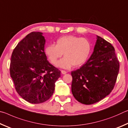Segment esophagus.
<instances>
[{"mask_svg": "<svg viewBox=\"0 0 128 128\" xmlns=\"http://www.w3.org/2000/svg\"><path fill=\"white\" fill-rule=\"evenodd\" d=\"M61 72H62V74H66V70H61Z\"/></svg>", "mask_w": 128, "mask_h": 128, "instance_id": "esophagus-1", "label": "esophagus"}]
</instances>
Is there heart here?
<instances>
[{"label":"heart","instance_id":"b5f03b06","mask_svg":"<svg viewBox=\"0 0 128 128\" xmlns=\"http://www.w3.org/2000/svg\"><path fill=\"white\" fill-rule=\"evenodd\" d=\"M92 43L88 39L74 36H63L58 39L56 45L50 44L44 48V52L52 64L55 65L60 58L57 66L69 68L74 66H81L88 59L92 53Z\"/></svg>","mask_w":128,"mask_h":128}]
</instances>
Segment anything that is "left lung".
I'll list each match as a JSON object with an SVG mask.
<instances>
[{"label":"left lung","mask_w":128,"mask_h":128,"mask_svg":"<svg viewBox=\"0 0 128 128\" xmlns=\"http://www.w3.org/2000/svg\"><path fill=\"white\" fill-rule=\"evenodd\" d=\"M94 51L80 69L71 72L72 92L84 104L98 102L110 94L115 85L120 64L111 43L97 36Z\"/></svg>","instance_id":"obj_1"}]
</instances>
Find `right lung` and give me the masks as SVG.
Instances as JSON below:
<instances>
[{"mask_svg":"<svg viewBox=\"0 0 128 128\" xmlns=\"http://www.w3.org/2000/svg\"><path fill=\"white\" fill-rule=\"evenodd\" d=\"M40 32H32L13 51L10 75L17 93L29 103H41L51 98L60 71L50 63L44 51L46 40Z\"/></svg>","mask_w":128,"mask_h":128,"instance_id":"add662e5","label":"right lung"}]
</instances>
